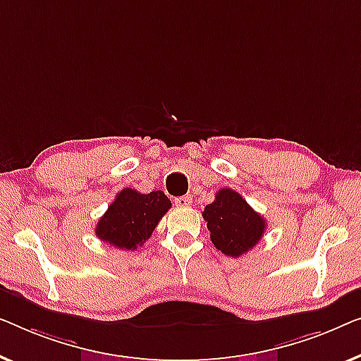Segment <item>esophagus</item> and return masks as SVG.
Segmentation results:
<instances>
[{"label": "esophagus", "instance_id": "34e87169", "mask_svg": "<svg viewBox=\"0 0 361 361\" xmlns=\"http://www.w3.org/2000/svg\"><path fill=\"white\" fill-rule=\"evenodd\" d=\"M192 202V197L191 196H180V197H175V204L178 207H190Z\"/></svg>", "mask_w": 361, "mask_h": 361}]
</instances>
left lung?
<instances>
[{"mask_svg":"<svg viewBox=\"0 0 361 361\" xmlns=\"http://www.w3.org/2000/svg\"><path fill=\"white\" fill-rule=\"evenodd\" d=\"M211 240L224 255L240 257L260 242L267 221L231 188L216 192L214 201L202 211Z\"/></svg>","mask_w":361,"mask_h":361,"instance_id":"left-lung-1","label":"left lung"}]
</instances>
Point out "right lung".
<instances>
[{"label": "right lung", "instance_id": "1", "mask_svg": "<svg viewBox=\"0 0 361 361\" xmlns=\"http://www.w3.org/2000/svg\"><path fill=\"white\" fill-rule=\"evenodd\" d=\"M171 207V201L164 191H152L149 195L126 188L118 192L108 211L98 221L96 235L109 245L135 250L149 240L161 217Z\"/></svg>", "mask_w": 361, "mask_h": 361}]
</instances>
